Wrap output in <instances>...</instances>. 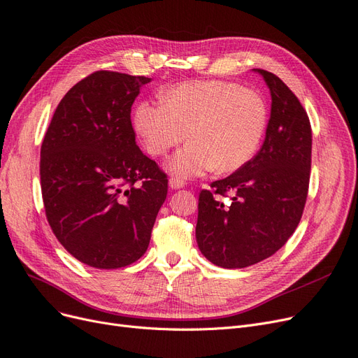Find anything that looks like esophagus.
Here are the masks:
<instances>
[{
	"mask_svg": "<svg viewBox=\"0 0 358 358\" xmlns=\"http://www.w3.org/2000/svg\"><path fill=\"white\" fill-rule=\"evenodd\" d=\"M169 187L172 190H178V189H182L184 187V181L180 180V178H169Z\"/></svg>",
	"mask_w": 358,
	"mask_h": 358,
	"instance_id": "obj_1",
	"label": "esophagus"
}]
</instances>
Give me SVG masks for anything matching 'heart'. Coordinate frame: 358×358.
Masks as SVG:
<instances>
[{
	"instance_id": "heart-1",
	"label": "heart",
	"mask_w": 358,
	"mask_h": 358,
	"mask_svg": "<svg viewBox=\"0 0 358 358\" xmlns=\"http://www.w3.org/2000/svg\"><path fill=\"white\" fill-rule=\"evenodd\" d=\"M267 104L255 91L226 81H190L162 92V103L140 101L132 125L153 156H164L187 137L172 156L171 176L190 178L217 169L243 168L252 159L267 128Z\"/></svg>"
}]
</instances>
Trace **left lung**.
<instances>
[{
	"instance_id": "left-lung-1",
	"label": "left lung",
	"mask_w": 358,
	"mask_h": 358,
	"mask_svg": "<svg viewBox=\"0 0 358 358\" xmlns=\"http://www.w3.org/2000/svg\"><path fill=\"white\" fill-rule=\"evenodd\" d=\"M252 71L271 96L266 140L243 168L202 190L197 205V246L222 268L249 267L275 254L298 227L308 193V115L279 76ZM224 196L231 201L224 203Z\"/></svg>"
}]
</instances>
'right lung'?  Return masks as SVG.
<instances>
[{
  "instance_id": "obj_1",
  "label": "right lung",
  "mask_w": 358,
  "mask_h": 358,
  "mask_svg": "<svg viewBox=\"0 0 358 358\" xmlns=\"http://www.w3.org/2000/svg\"><path fill=\"white\" fill-rule=\"evenodd\" d=\"M150 78L99 71L59 103L41 145L43 201L52 233L90 267L112 270L148 250L168 180L138 149L131 106Z\"/></svg>"
}]
</instances>
